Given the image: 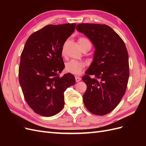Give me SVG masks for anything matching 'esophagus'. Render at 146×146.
Here are the masks:
<instances>
[{
    "label": "esophagus",
    "mask_w": 146,
    "mask_h": 146,
    "mask_svg": "<svg viewBox=\"0 0 146 146\" xmlns=\"http://www.w3.org/2000/svg\"><path fill=\"white\" fill-rule=\"evenodd\" d=\"M81 79L82 78L80 77H77V76L76 77V82H78L79 81H80Z\"/></svg>",
    "instance_id": "1"
}]
</instances>
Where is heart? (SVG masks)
<instances>
[{
  "label": "heart",
  "instance_id": "1",
  "mask_svg": "<svg viewBox=\"0 0 146 146\" xmlns=\"http://www.w3.org/2000/svg\"><path fill=\"white\" fill-rule=\"evenodd\" d=\"M78 42L82 48L86 47L88 46H91V42L89 39L85 37H81L78 39ZM66 43L62 47L61 50V55L63 56H64L66 55V50H65ZM86 63L84 61H80L76 60H70L65 63V70L68 73L72 74L74 75H79L82 72L83 69L85 68Z\"/></svg>",
  "mask_w": 146,
  "mask_h": 146
}]
</instances>
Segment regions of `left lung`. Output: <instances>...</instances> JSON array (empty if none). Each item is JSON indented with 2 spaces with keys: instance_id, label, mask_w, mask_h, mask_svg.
Returning <instances> with one entry per match:
<instances>
[{
  "instance_id": "obj_1",
  "label": "left lung",
  "mask_w": 146,
  "mask_h": 146,
  "mask_svg": "<svg viewBox=\"0 0 146 146\" xmlns=\"http://www.w3.org/2000/svg\"><path fill=\"white\" fill-rule=\"evenodd\" d=\"M76 29L95 48L93 61L82 77L87 86L84 104L91 113L105 115L117 107L127 89L129 64L125 44L107 25L82 23Z\"/></svg>"
}]
</instances>
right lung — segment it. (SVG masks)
Listing matches in <instances>:
<instances>
[{"instance_id":"obj_1","label":"right lung","mask_w":146,"mask_h":146,"mask_svg":"<svg viewBox=\"0 0 146 146\" xmlns=\"http://www.w3.org/2000/svg\"><path fill=\"white\" fill-rule=\"evenodd\" d=\"M76 24L48 25L32 33L21 55L19 80L25 101L39 115L54 116L63 109L64 92L76 83L64 68L61 50Z\"/></svg>"}]
</instances>
